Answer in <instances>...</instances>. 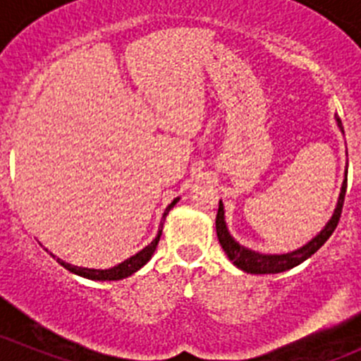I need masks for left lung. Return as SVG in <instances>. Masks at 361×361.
Masks as SVG:
<instances>
[{
	"mask_svg": "<svg viewBox=\"0 0 361 361\" xmlns=\"http://www.w3.org/2000/svg\"><path fill=\"white\" fill-rule=\"evenodd\" d=\"M338 125L341 120L337 118ZM345 188H348V178H345V183L342 187L341 197H338V204L337 209H335L334 216H331L330 222L326 224L323 231L314 238L312 241L302 247L300 250L291 252V254H282V255H266V254H259V252H252L248 248L241 247L240 243L231 238V234L227 233L226 222H224V206L222 201L219 202V213H216L215 219V226H216V236H219L220 245H222L224 252L227 254V257L234 262L240 269L247 271V274H254V275H264V274H281V271H286V269H291L295 266H298L300 262H303L305 259H309L310 255L316 254L324 243H326L328 238L334 234L335 227L338 226V220H341L342 215V206H344V199H345Z\"/></svg>",
	"mask_w": 361,
	"mask_h": 361,
	"instance_id": "left-lung-1",
	"label": "left lung"
}]
</instances>
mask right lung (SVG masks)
<instances>
[{
  "label": "right lung",
  "mask_w": 361,
  "mask_h": 361,
  "mask_svg": "<svg viewBox=\"0 0 361 361\" xmlns=\"http://www.w3.org/2000/svg\"><path fill=\"white\" fill-rule=\"evenodd\" d=\"M176 202H178V199H174V201L167 206V209L164 215H167V212H169V209L173 208ZM160 234H162V231H159L157 238L148 245V247H145L141 252H137L135 255H132L130 259H127V261H123L121 264L114 266V268H109V269L79 268V266H72V264H68V262L61 261V259H58V262L63 266V268H66L68 271H72V274L80 275V277H84V279H90V281H120V279L130 277L132 274H135L139 268H142V266H145L146 262L152 259L153 252H155L157 245H159Z\"/></svg>",
  "instance_id": "right-lung-1"
}]
</instances>
